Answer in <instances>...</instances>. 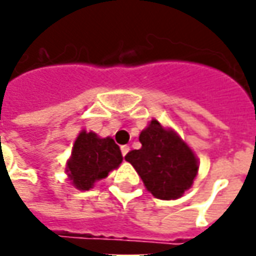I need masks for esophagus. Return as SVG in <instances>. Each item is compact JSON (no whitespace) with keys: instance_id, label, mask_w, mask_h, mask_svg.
I'll use <instances>...</instances> for the list:
<instances>
[{"instance_id":"34e87169","label":"esophagus","mask_w":256,"mask_h":256,"mask_svg":"<svg viewBox=\"0 0 256 256\" xmlns=\"http://www.w3.org/2000/svg\"><path fill=\"white\" fill-rule=\"evenodd\" d=\"M121 152H122V156H125L130 152V146H128V145H122V146H121Z\"/></svg>"}]
</instances>
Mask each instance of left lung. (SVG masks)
<instances>
[{
  "mask_svg": "<svg viewBox=\"0 0 256 256\" xmlns=\"http://www.w3.org/2000/svg\"><path fill=\"white\" fill-rule=\"evenodd\" d=\"M142 146L125 156L145 188L156 198L176 200L193 186L198 159L193 149L172 128L152 120L140 134Z\"/></svg>",
  "mask_w": 256,
  "mask_h": 256,
  "instance_id": "8db88e82",
  "label": "left lung"
}]
</instances>
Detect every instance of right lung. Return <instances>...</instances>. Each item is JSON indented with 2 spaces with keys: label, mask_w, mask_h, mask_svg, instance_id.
Masks as SVG:
<instances>
[{
  "label": "right lung",
  "mask_w": 256,
  "mask_h": 256,
  "mask_svg": "<svg viewBox=\"0 0 256 256\" xmlns=\"http://www.w3.org/2000/svg\"><path fill=\"white\" fill-rule=\"evenodd\" d=\"M121 162V149L111 136L101 138L96 132L82 130L73 144L64 172L72 186L84 192L94 188L96 182L106 179Z\"/></svg>",
  "instance_id": "obj_1"
}]
</instances>
